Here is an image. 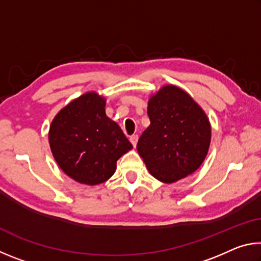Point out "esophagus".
I'll use <instances>...</instances> for the list:
<instances>
[{
    "label": "esophagus",
    "mask_w": 261,
    "mask_h": 261,
    "mask_svg": "<svg viewBox=\"0 0 261 261\" xmlns=\"http://www.w3.org/2000/svg\"><path fill=\"white\" fill-rule=\"evenodd\" d=\"M130 141H131V144L134 145V147H136L137 141H138V135H132V136H130Z\"/></svg>",
    "instance_id": "1"
}]
</instances>
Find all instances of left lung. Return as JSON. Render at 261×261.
I'll return each instance as SVG.
<instances>
[{"label":"left lung","instance_id":"obj_1","mask_svg":"<svg viewBox=\"0 0 261 261\" xmlns=\"http://www.w3.org/2000/svg\"><path fill=\"white\" fill-rule=\"evenodd\" d=\"M147 114L151 124L140 136L137 151L149 174L167 184L193 174L211 144L206 113L182 88L167 84L149 96Z\"/></svg>","mask_w":261,"mask_h":261}]
</instances>
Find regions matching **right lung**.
<instances>
[{
  "label": "right lung",
  "instance_id": "1",
  "mask_svg": "<svg viewBox=\"0 0 261 261\" xmlns=\"http://www.w3.org/2000/svg\"><path fill=\"white\" fill-rule=\"evenodd\" d=\"M106 99L96 92L78 96L56 114L49 127L50 149L69 177L86 185L106 182L132 145L106 115Z\"/></svg>",
  "mask_w": 261,
  "mask_h": 261
}]
</instances>
